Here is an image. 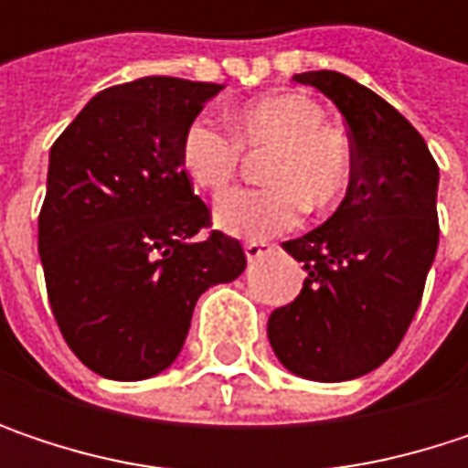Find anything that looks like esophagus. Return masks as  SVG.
Wrapping results in <instances>:
<instances>
[{
	"mask_svg": "<svg viewBox=\"0 0 468 468\" xmlns=\"http://www.w3.org/2000/svg\"><path fill=\"white\" fill-rule=\"evenodd\" d=\"M243 251H246V260H249V262H254V260H260V257L271 254V251H273V246H271L268 240H246V243H243Z\"/></svg>",
	"mask_w": 468,
	"mask_h": 468,
	"instance_id": "obj_1",
	"label": "esophagus"
}]
</instances>
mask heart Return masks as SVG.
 I'll list each match as a JSON object with an SVG mask.
<instances>
[{
  "label": "heart",
  "mask_w": 468,
  "mask_h": 468,
  "mask_svg": "<svg viewBox=\"0 0 468 468\" xmlns=\"http://www.w3.org/2000/svg\"><path fill=\"white\" fill-rule=\"evenodd\" d=\"M233 133L195 119L178 145L186 178L219 195L238 173L240 145H271L262 178L265 189H235L217 206V225L238 238H268L298 225L303 206L325 211L352 181L349 141L325 127L323 108L295 91L260 97L233 113Z\"/></svg>",
  "instance_id": "obj_1"
}]
</instances>
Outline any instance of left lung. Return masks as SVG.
I'll return each instance as SVG.
<instances>
[{
  "instance_id": "8db88e82",
  "label": "left lung",
  "mask_w": 468,
  "mask_h": 468,
  "mask_svg": "<svg viewBox=\"0 0 468 468\" xmlns=\"http://www.w3.org/2000/svg\"><path fill=\"white\" fill-rule=\"evenodd\" d=\"M349 127L352 181L317 230L282 243L306 279L276 309L268 338L282 366L303 379L344 382L379 368L420 306L439 246V167L422 135L379 94L333 72H301Z\"/></svg>"
}]
</instances>
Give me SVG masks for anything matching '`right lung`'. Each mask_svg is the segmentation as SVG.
Here are the masks:
<instances>
[{"mask_svg": "<svg viewBox=\"0 0 468 468\" xmlns=\"http://www.w3.org/2000/svg\"><path fill=\"white\" fill-rule=\"evenodd\" d=\"M225 86L151 75L89 100L50 145L37 249L67 346L135 382L181 352L197 298L246 268L186 178L184 130Z\"/></svg>", "mask_w": 468, "mask_h": 468, "instance_id": "add662e5", "label": "right lung"}]
</instances>
